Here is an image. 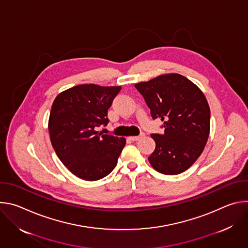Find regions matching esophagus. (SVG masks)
<instances>
[{"label": "esophagus", "mask_w": 248, "mask_h": 248, "mask_svg": "<svg viewBox=\"0 0 248 248\" xmlns=\"http://www.w3.org/2000/svg\"><path fill=\"white\" fill-rule=\"evenodd\" d=\"M143 136H144V133H141L138 136H129V139L132 140V141H137V140H139L141 137H143Z\"/></svg>", "instance_id": "34e87169"}]
</instances>
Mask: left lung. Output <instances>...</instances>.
I'll return each mask as SVG.
<instances>
[{
	"label": "left lung",
	"mask_w": 248,
	"mask_h": 248,
	"mask_svg": "<svg viewBox=\"0 0 248 248\" xmlns=\"http://www.w3.org/2000/svg\"><path fill=\"white\" fill-rule=\"evenodd\" d=\"M152 118L161 119L164 134H151L154 152L151 166L164 174H179L198 159L210 132V108L203 92L179 74L159 76L136 83Z\"/></svg>",
	"instance_id": "1"
}]
</instances>
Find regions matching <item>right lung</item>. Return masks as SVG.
<instances>
[{"label":"right lung","mask_w":248,"mask_h":248,"mask_svg":"<svg viewBox=\"0 0 248 248\" xmlns=\"http://www.w3.org/2000/svg\"><path fill=\"white\" fill-rule=\"evenodd\" d=\"M121 86L80 84L61 92L53 102L48 128L62 163L78 178L98 181L117 166L125 138L97 131L109 123L108 109Z\"/></svg>","instance_id":"add662e5"}]
</instances>
